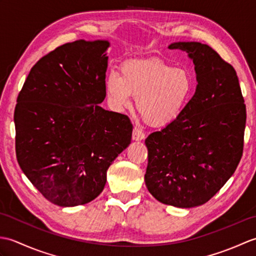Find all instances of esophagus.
<instances>
[{
	"mask_svg": "<svg viewBox=\"0 0 256 256\" xmlns=\"http://www.w3.org/2000/svg\"><path fill=\"white\" fill-rule=\"evenodd\" d=\"M132 138L134 140H142L145 138V133L138 126H134Z\"/></svg>",
	"mask_w": 256,
	"mask_h": 256,
	"instance_id": "1",
	"label": "esophagus"
}]
</instances>
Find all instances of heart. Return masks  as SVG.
Masks as SVG:
<instances>
[{
  "mask_svg": "<svg viewBox=\"0 0 256 256\" xmlns=\"http://www.w3.org/2000/svg\"><path fill=\"white\" fill-rule=\"evenodd\" d=\"M194 89L186 69L174 68L160 59H132L121 66V72L106 78V92L112 106H128L131 96L144 122L164 126L175 121L186 106Z\"/></svg>",
  "mask_w": 256,
  "mask_h": 256,
  "instance_id": "b5f03b06",
  "label": "heart"
}]
</instances>
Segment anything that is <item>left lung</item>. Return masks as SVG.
Wrapping results in <instances>:
<instances>
[{"label": "left lung", "mask_w": 256, "mask_h": 256, "mask_svg": "<svg viewBox=\"0 0 256 256\" xmlns=\"http://www.w3.org/2000/svg\"><path fill=\"white\" fill-rule=\"evenodd\" d=\"M168 48L188 52L198 84L175 121L145 140V184L160 202L192 208L209 201L236 172L246 108L234 68L210 46L179 42Z\"/></svg>", "instance_id": "left-lung-1"}]
</instances>
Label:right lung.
Here are the masks:
<instances>
[{
	"instance_id": "add662e5",
	"label": "right lung",
	"mask_w": 256,
	"mask_h": 256,
	"mask_svg": "<svg viewBox=\"0 0 256 256\" xmlns=\"http://www.w3.org/2000/svg\"><path fill=\"white\" fill-rule=\"evenodd\" d=\"M106 40L57 47L27 76L14 111L22 170L52 204L74 206L99 196L106 172L131 143L128 116L103 110Z\"/></svg>"
}]
</instances>
